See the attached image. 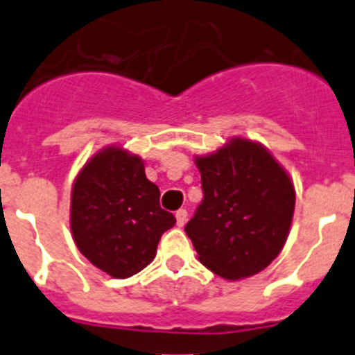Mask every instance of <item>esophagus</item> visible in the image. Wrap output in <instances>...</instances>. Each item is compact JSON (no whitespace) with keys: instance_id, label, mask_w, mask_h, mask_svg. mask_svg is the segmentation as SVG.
I'll use <instances>...</instances> for the list:
<instances>
[{"instance_id":"1","label":"esophagus","mask_w":355,"mask_h":355,"mask_svg":"<svg viewBox=\"0 0 355 355\" xmlns=\"http://www.w3.org/2000/svg\"><path fill=\"white\" fill-rule=\"evenodd\" d=\"M187 218H188L187 209H178V211H175V224L180 225V227H183V225L187 224Z\"/></svg>"}]
</instances>
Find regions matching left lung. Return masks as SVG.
<instances>
[{"mask_svg":"<svg viewBox=\"0 0 355 355\" xmlns=\"http://www.w3.org/2000/svg\"><path fill=\"white\" fill-rule=\"evenodd\" d=\"M205 199L187 224L199 261L236 281L265 270L286 243L295 209L290 175L259 142L231 139L196 156Z\"/></svg>","mask_w":355,"mask_h":355,"instance_id":"left-lung-1","label":"left lung"}]
</instances>
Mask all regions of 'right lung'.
Returning <instances> with one entry per match:
<instances>
[{"mask_svg":"<svg viewBox=\"0 0 355 355\" xmlns=\"http://www.w3.org/2000/svg\"><path fill=\"white\" fill-rule=\"evenodd\" d=\"M175 224L159 208V188L146 178L140 156L117 146L94 155L71 192L74 243L99 270L126 279L156 256L162 234Z\"/></svg>","mask_w":355,"mask_h":355,"instance_id":"1","label":"right lung"}]
</instances>
